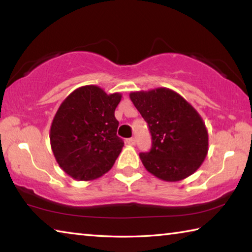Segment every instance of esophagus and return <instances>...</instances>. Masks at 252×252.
<instances>
[{
  "label": "esophagus",
  "instance_id": "1",
  "mask_svg": "<svg viewBox=\"0 0 252 252\" xmlns=\"http://www.w3.org/2000/svg\"><path fill=\"white\" fill-rule=\"evenodd\" d=\"M126 142L129 144V146H134V144H135V139L134 138H129V139H126Z\"/></svg>",
  "mask_w": 252,
  "mask_h": 252
}]
</instances>
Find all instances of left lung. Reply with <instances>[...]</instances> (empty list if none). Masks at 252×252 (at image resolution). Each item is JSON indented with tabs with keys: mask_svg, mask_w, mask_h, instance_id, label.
<instances>
[{
	"mask_svg": "<svg viewBox=\"0 0 252 252\" xmlns=\"http://www.w3.org/2000/svg\"><path fill=\"white\" fill-rule=\"evenodd\" d=\"M152 136L140 159L149 172L174 182L191 176L208 153V131L202 118L183 97L167 88L130 93Z\"/></svg>",
	"mask_w": 252,
	"mask_h": 252,
	"instance_id": "obj_1",
	"label": "left lung"
}]
</instances>
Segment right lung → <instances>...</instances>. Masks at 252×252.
Segmentation results:
<instances>
[{
	"instance_id": "right-lung-1",
	"label": "right lung",
	"mask_w": 252,
	"mask_h": 252,
	"mask_svg": "<svg viewBox=\"0 0 252 252\" xmlns=\"http://www.w3.org/2000/svg\"><path fill=\"white\" fill-rule=\"evenodd\" d=\"M120 93L106 94L96 85L76 89L55 113L50 141L55 160L75 180L89 181L112 168L123 148L114 111Z\"/></svg>"
}]
</instances>
